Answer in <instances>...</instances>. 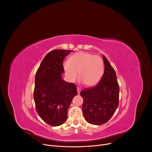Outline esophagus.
Here are the masks:
<instances>
[{
    "mask_svg": "<svg viewBox=\"0 0 152 152\" xmlns=\"http://www.w3.org/2000/svg\"><path fill=\"white\" fill-rule=\"evenodd\" d=\"M77 93H78V94H79L80 93V89L79 88V87H77Z\"/></svg>",
    "mask_w": 152,
    "mask_h": 152,
    "instance_id": "34e87169",
    "label": "esophagus"
}]
</instances>
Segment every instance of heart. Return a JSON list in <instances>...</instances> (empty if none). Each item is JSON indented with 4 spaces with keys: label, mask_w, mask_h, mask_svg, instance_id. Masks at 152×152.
Here are the masks:
<instances>
[{
    "label": "heart",
    "mask_w": 152,
    "mask_h": 152,
    "mask_svg": "<svg viewBox=\"0 0 152 152\" xmlns=\"http://www.w3.org/2000/svg\"><path fill=\"white\" fill-rule=\"evenodd\" d=\"M63 70L68 80L73 82L79 77L87 87H93L102 79L103 62L97 55L89 53L77 52L63 63Z\"/></svg>",
    "instance_id": "heart-1"
}]
</instances>
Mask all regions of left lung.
<instances>
[{"mask_svg":"<svg viewBox=\"0 0 152 152\" xmlns=\"http://www.w3.org/2000/svg\"><path fill=\"white\" fill-rule=\"evenodd\" d=\"M104 71L99 84L81 91L85 120L93 125H102L108 122L118 107L119 86L114 69L104 55Z\"/></svg>","mask_w":152,"mask_h":152,"instance_id":"obj_1","label":"left lung"}]
</instances>
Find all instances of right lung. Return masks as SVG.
<instances>
[{
	"instance_id": "add662e5",
	"label": "right lung",
	"mask_w": 152,
	"mask_h": 152,
	"mask_svg": "<svg viewBox=\"0 0 152 152\" xmlns=\"http://www.w3.org/2000/svg\"><path fill=\"white\" fill-rule=\"evenodd\" d=\"M72 51L55 49L49 52L35 75L34 99L37 112L52 126H60L66 121L68 109L77 94L76 86L62 77L63 59Z\"/></svg>"
}]
</instances>
